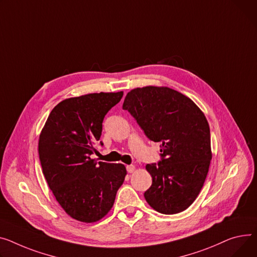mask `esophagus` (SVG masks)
I'll return each mask as SVG.
<instances>
[{
	"label": "esophagus",
	"mask_w": 257,
	"mask_h": 257,
	"mask_svg": "<svg viewBox=\"0 0 257 257\" xmlns=\"http://www.w3.org/2000/svg\"><path fill=\"white\" fill-rule=\"evenodd\" d=\"M126 169H127V172L129 173V174H132L134 170H135V166L134 165H127L126 166Z\"/></svg>",
	"instance_id": "1"
}]
</instances>
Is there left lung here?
Returning a JSON list of instances; mask_svg holds the SVG:
<instances>
[{"instance_id":"left-lung-1","label":"left lung","mask_w":257,"mask_h":257,"mask_svg":"<svg viewBox=\"0 0 257 257\" xmlns=\"http://www.w3.org/2000/svg\"><path fill=\"white\" fill-rule=\"evenodd\" d=\"M123 109L134 116L148 139L161 143V161L146 166L152 176L147 202L165 215L185 211L198 196L212 159L206 115L182 93L154 85L131 90Z\"/></svg>"}]
</instances>
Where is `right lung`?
Segmentation results:
<instances>
[{"mask_svg": "<svg viewBox=\"0 0 257 257\" xmlns=\"http://www.w3.org/2000/svg\"><path fill=\"white\" fill-rule=\"evenodd\" d=\"M123 92L93 93L61 101L50 111L38 143L42 173L57 201L71 218L93 223L112 208L127 170L96 162L102 122Z\"/></svg>", "mask_w": 257, "mask_h": 257, "instance_id": "right-lung-1", "label": "right lung"}]
</instances>
